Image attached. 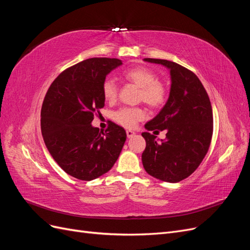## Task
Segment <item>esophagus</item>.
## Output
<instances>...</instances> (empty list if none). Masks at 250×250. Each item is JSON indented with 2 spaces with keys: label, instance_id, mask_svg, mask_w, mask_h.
<instances>
[{
  "label": "esophagus",
  "instance_id": "esophagus-1",
  "mask_svg": "<svg viewBox=\"0 0 250 250\" xmlns=\"http://www.w3.org/2000/svg\"><path fill=\"white\" fill-rule=\"evenodd\" d=\"M126 134H127V138H128V139H130V138L134 137V135H135V132H134V131H132V130H127V131H126Z\"/></svg>",
  "mask_w": 250,
  "mask_h": 250
}]
</instances>
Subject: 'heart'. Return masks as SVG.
<instances>
[{
    "mask_svg": "<svg viewBox=\"0 0 250 250\" xmlns=\"http://www.w3.org/2000/svg\"><path fill=\"white\" fill-rule=\"evenodd\" d=\"M123 77L128 82L140 88L139 99L151 108H160L167 99V88L164 83L157 80V75L146 66H135L123 73ZM102 95L107 102L116 101L118 86L115 80L107 78L103 81ZM146 116L142 107H122L113 113L116 122L126 128H133Z\"/></svg>",
    "mask_w": 250,
    "mask_h": 250,
    "instance_id": "obj_1",
    "label": "heart"
}]
</instances>
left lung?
<instances>
[{
  "instance_id": "obj_1",
  "label": "left lung",
  "mask_w": 250,
  "mask_h": 250,
  "mask_svg": "<svg viewBox=\"0 0 250 250\" xmlns=\"http://www.w3.org/2000/svg\"><path fill=\"white\" fill-rule=\"evenodd\" d=\"M170 70L171 89L167 103L148 123V131L166 132V140L143 132L146 148L143 166L149 175L167 183H178L199 167L207 155L213 135V110L206 88L196 75L185 66L166 59L145 58Z\"/></svg>"
}]
</instances>
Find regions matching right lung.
Returning <instances> with one entry per match:
<instances>
[{
  "instance_id": "obj_1",
  "label": "right lung",
  "mask_w": 250,
  "mask_h": 250,
  "mask_svg": "<svg viewBox=\"0 0 250 250\" xmlns=\"http://www.w3.org/2000/svg\"><path fill=\"white\" fill-rule=\"evenodd\" d=\"M121 64L118 58L83 60L60 73L43 99L44 144L59 167L77 179L89 181L108 172L124 146L123 127L111 122L103 132L92 126L104 107L103 81Z\"/></svg>"
}]
</instances>
